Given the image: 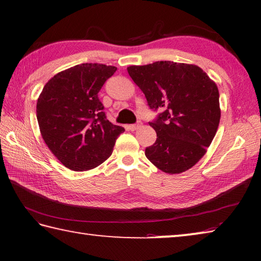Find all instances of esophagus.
<instances>
[{
	"label": "esophagus",
	"instance_id": "obj_1",
	"mask_svg": "<svg viewBox=\"0 0 261 261\" xmlns=\"http://www.w3.org/2000/svg\"><path fill=\"white\" fill-rule=\"evenodd\" d=\"M141 127V122H139V123H135V124H129L128 126V129L130 130V131H135L137 129H139Z\"/></svg>",
	"mask_w": 261,
	"mask_h": 261
}]
</instances>
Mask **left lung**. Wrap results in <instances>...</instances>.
Instances as JSON below:
<instances>
[{"mask_svg":"<svg viewBox=\"0 0 261 261\" xmlns=\"http://www.w3.org/2000/svg\"><path fill=\"white\" fill-rule=\"evenodd\" d=\"M153 111L156 141L145 155L167 174L184 173L206 153L220 118L217 84L196 65L171 61L127 68Z\"/></svg>","mask_w":261,"mask_h":261,"instance_id":"obj_1","label":"left lung"}]
</instances>
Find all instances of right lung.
<instances>
[{
    "label": "right lung",
    "instance_id": "obj_1",
    "mask_svg": "<svg viewBox=\"0 0 261 261\" xmlns=\"http://www.w3.org/2000/svg\"><path fill=\"white\" fill-rule=\"evenodd\" d=\"M117 68L81 64L55 74L44 85L36 113L41 137L60 162L72 171H87L112 154L124 131L107 119L98 93Z\"/></svg>",
    "mask_w": 261,
    "mask_h": 261
}]
</instances>
